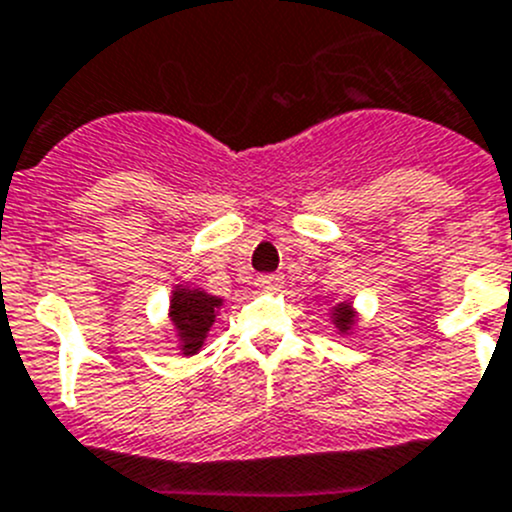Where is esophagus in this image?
Listing matches in <instances>:
<instances>
[{"mask_svg": "<svg viewBox=\"0 0 512 512\" xmlns=\"http://www.w3.org/2000/svg\"><path fill=\"white\" fill-rule=\"evenodd\" d=\"M256 286L261 291H279L284 286V276L281 274H261L256 276Z\"/></svg>", "mask_w": 512, "mask_h": 512, "instance_id": "obj_1", "label": "esophagus"}]
</instances>
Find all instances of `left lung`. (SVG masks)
<instances>
[{
  "label": "left lung",
  "mask_w": 512,
  "mask_h": 512,
  "mask_svg": "<svg viewBox=\"0 0 512 512\" xmlns=\"http://www.w3.org/2000/svg\"><path fill=\"white\" fill-rule=\"evenodd\" d=\"M332 319H334V324H337L339 332L347 334L349 329H352V324H354L352 306H349V304H337V306H334V311H332Z\"/></svg>",
  "instance_id": "left-lung-1"
}]
</instances>
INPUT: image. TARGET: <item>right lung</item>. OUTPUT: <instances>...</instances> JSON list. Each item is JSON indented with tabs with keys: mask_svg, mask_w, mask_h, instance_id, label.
<instances>
[{
	"mask_svg": "<svg viewBox=\"0 0 512 512\" xmlns=\"http://www.w3.org/2000/svg\"><path fill=\"white\" fill-rule=\"evenodd\" d=\"M223 301L218 296L206 294L201 289H188V286H175L170 296V321L180 339V352L198 354V349L206 342L211 332L216 311L221 309Z\"/></svg>",
	"mask_w": 512,
	"mask_h": 512,
	"instance_id": "right-lung-1",
	"label": "right lung"
}]
</instances>
